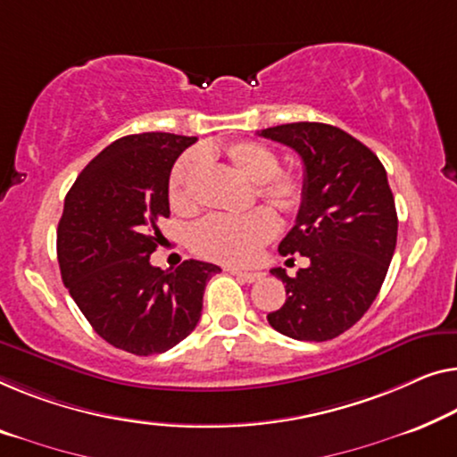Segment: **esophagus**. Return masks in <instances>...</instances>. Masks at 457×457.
<instances>
[{
    "instance_id": "obj_1",
    "label": "esophagus",
    "mask_w": 457,
    "mask_h": 457,
    "mask_svg": "<svg viewBox=\"0 0 457 457\" xmlns=\"http://www.w3.org/2000/svg\"><path fill=\"white\" fill-rule=\"evenodd\" d=\"M230 274L237 276L243 282H255L262 278V272H247V270H237V268L230 270Z\"/></svg>"
}]
</instances>
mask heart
<instances>
[{
  "mask_svg": "<svg viewBox=\"0 0 457 457\" xmlns=\"http://www.w3.org/2000/svg\"><path fill=\"white\" fill-rule=\"evenodd\" d=\"M220 156L230 170L249 183L257 200L268 210L280 216H293L305 202V181L293 170H280V158L276 152L260 142L227 144L218 154L210 150L191 152L179 158L169 179V202L173 210L183 214L195 212L197 200L194 183L204 167V161ZM276 220L266 210H253L247 216L208 218L197 224L189 235V245L200 257L220 263H247L257 249L276 235Z\"/></svg>",
  "mask_w": 457,
  "mask_h": 457,
  "instance_id": "heart-1",
  "label": "heart"
}]
</instances>
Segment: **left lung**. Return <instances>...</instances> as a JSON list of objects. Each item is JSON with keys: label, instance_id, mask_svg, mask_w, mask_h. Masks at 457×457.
<instances>
[{"label": "left lung", "instance_id": "obj_1", "mask_svg": "<svg viewBox=\"0 0 457 457\" xmlns=\"http://www.w3.org/2000/svg\"><path fill=\"white\" fill-rule=\"evenodd\" d=\"M260 136L293 148L305 167V202L278 251L311 262L295 278L272 270L287 301L268 321L288 338L332 340L367 313L394 257L398 214L387 173L365 144L334 125L287 123Z\"/></svg>", "mask_w": 457, "mask_h": 457}]
</instances>
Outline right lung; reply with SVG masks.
<instances>
[{
	"label": "right lung",
	"instance_id": "right-lung-1",
	"mask_svg": "<svg viewBox=\"0 0 457 457\" xmlns=\"http://www.w3.org/2000/svg\"><path fill=\"white\" fill-rule=\"evenodd\" d=\"M195 137L148 131L92 158L65 195L57 260L65 288L103 340L137 356L167 353L194 332L206 282L220 268L187 260L154 268L170 169Z\"/></svg>",
	"mask_w": 457,
	"mask_h": 457
}]
</instances>
